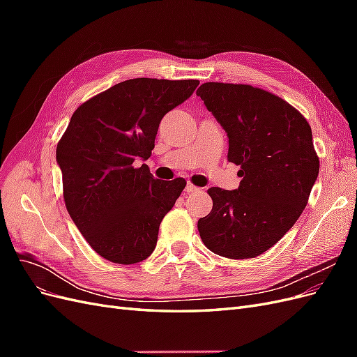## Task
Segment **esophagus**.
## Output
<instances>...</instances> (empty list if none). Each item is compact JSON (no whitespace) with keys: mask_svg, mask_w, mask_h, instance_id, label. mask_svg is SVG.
<instances>
[{"mask_svg":"<svg viewBox=\"0 0 357 357\" xmlns=\"http://www.w3.org/2000/svg\"><path fill=\"white\" fill-rule=\"evenodd\" d=\"M201 189L198 188V186H195V185H192V183H188V186H186V192L188 193H193V192H199Z\"/></svg>","mask_w":357,"mask_h":357,"instance_id":"1","label":"esophagus"}]
</instances>
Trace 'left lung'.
<instances>
[{
    "label": "left lung",
    "instance_id": "8db88e82",
    "mask_svg": "<svg viewBox=\"0 0 357 357\" xmlns=\"http://www.w3.org/2000/svg\"><path fill=\"white\" fill-rule=\"evenodd\" d=\"M197 95L228 132V159L240 188H210L208 215L198 220L205 247L229 259L265 253L307 207L320 162L307 119L280 96L250 84L207 82Z\"/></svg>",
    "mask_w": 357,
    "mask_h": 357
}]
</instances>
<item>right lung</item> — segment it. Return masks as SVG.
I'll return each mask as SVG.
<instances>
[{"mask_svg": "<svg viewBox=\"0 0 357 357\" xmlns=\"http://www.w3.org/2000/svg\"><path fill=\"white\" fill-rule=\"evenodd\" d=\"M199 80L131 79L77 107L56 146L63 201L84 240L114 264L153 253L159 225L186 180H159L149 159L159 123L197 89Z\"/></svg>", "mask_w": 357, "mask_h": 357, "instance_id": "1", "label": "right lung"}]
</instances>
